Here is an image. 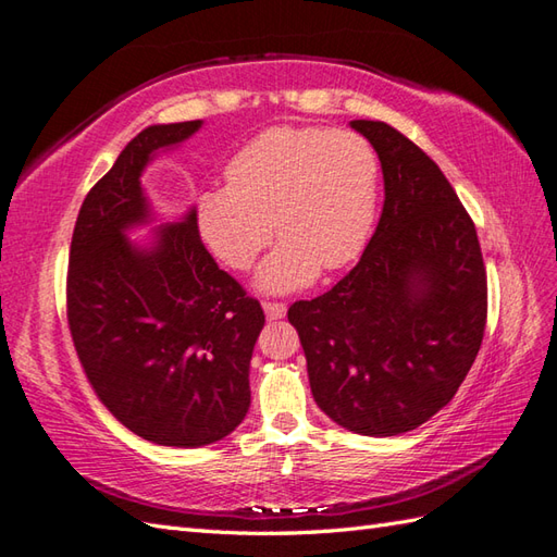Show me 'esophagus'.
Returning <instances> with one entry per match:
<instances>
[{
  "label": "esophagus",
  "mask_w": 557,
  "mask_h": 557,
  "mask_svg": "<svg viewBox=\"0 0 557 557\" xmlns=\"http://www.w3.org/2000/svg\"><path fill=\"white\" fill-rule=\"evenodd\" d=\"M264 312L269 320H281L283 314H286V302H278V300H264Z\"/></svg>",
  "instance_id": "esophagus-1"
}]
</instances>
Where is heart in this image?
Segmentation results:
<instances>
[{
	"label": "heart",
	"instance_id": "heart-1",
	"mask_svg": "<svg viewBox=\"0 0 557 557\" xmlns=\"http://www.w3.org/2000/svg\"><path fill=\"white\" fill-rule=\"evenodd\" d=\"M380 197V158L356 132L269 127L225 165V187L195 197L197 231L211 255L247 271L274 233L281 245L259 269V286L293 290L317 271L356 262ZM275 228H270V221Z\"/></svg>",
	"mask_w": 557,
	"mask_h": 557
}]
</instances>
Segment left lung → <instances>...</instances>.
<instances>
[{"label": "left lung", "mask_w": 557, "mask_h": 557, "mask_svg": "<svg viewBox=\"0 0 557 557\" xmlns=\"http://www.w3.org/2000/svg\"><path fill=\"white\" fill-rule=\"evenodd\" d=\"M374 146L384 209L360 262L288 322L317 406L370 437L408 433L445 408L483 342L487 276L475 225L433 158L387 122L354 120Z\"/></svg>", "instance_id": "8db88e82"}]
</instances>
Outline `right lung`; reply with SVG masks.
I'll return each mask as SVG.
<instances>
[{
	"instance_id": "obj_1",
	"label": "right lung",
	"mask_w": 557,
	"mask_h": 557,
	"mask_svg": "<svg viewBox=\"0 0 557 557\" xmlns=\"http://www.w3.org/2000/svg\"><path fill=\"white\" fill-rule=\"evenodd\" d=\"M199 124H153L124 146L82 203L66 269V322L88 384L124 428L165 447L211 445L243 423L264 326L259 300L201 243L195 211L151 252L124 240L149 219L139 175L151 153Z\"/></svg>"
}]
</instances>
